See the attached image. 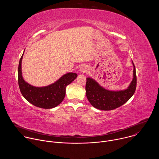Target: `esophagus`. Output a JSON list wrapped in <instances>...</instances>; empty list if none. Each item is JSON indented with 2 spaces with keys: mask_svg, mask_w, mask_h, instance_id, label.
<instances>
[{
  "mask_svg": "<svg viewBox=\"0 0 159 159\" xmlns=\"http://www.w3.org/2000/svg\"><path fill=\"white\" fill-rule=\"evenodd\" d=\"M80 71L81 73H85V72H87V68L85 66H82L80 69Z\"/></svg>",
  "mask_w": 159,
  "mask_h": 159,
  "instance_id": "esophagus-1",
  "label": "esophagus"
}]
</instances>
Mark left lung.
I'll use <instances>...</instances> for the list:
<instances>
[{
  "instance_id": "1",
  "label": "left lung",
  "mask_w": 159,
  "mask_h": 159,
  "mask_svg": "<svg viewBox=\"0 0 159 159\" xmlns=\"http://www.w3.org/2000/svg\"><path fill=\"white\" fill-rule=\"evenodd\" d=\"M133 65V78L129 87L120 91H111L101 87L95 80L87 78L85 91L89 102L94 107L104 111L115 109L126 102L134 94L137 87V75Z\"/></svg>"
}]
</instances>
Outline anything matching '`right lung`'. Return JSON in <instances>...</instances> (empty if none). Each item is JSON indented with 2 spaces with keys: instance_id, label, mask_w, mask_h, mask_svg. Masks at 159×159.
<instances>
[{
  "instance_id": "obj_1",
  "label": "right lung",
  "mask_w": 159,
  "mask_h": 159,
  "mask_svg": "<svg viewBox=\"0 0 159 159\" xmlns=\"http://www.w3.org/2000/svg\"><path fill=\"white\" fill-rule=\"evenodd\" d=\"M21 56L18 66V84L23 97L33 105L43 109H51L59 105L65 96L66 87L77 77L75 73H67L55 83L45 87H37L25 81L21 72Z\"/></svg>"
}]
</instances>
